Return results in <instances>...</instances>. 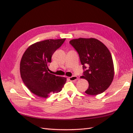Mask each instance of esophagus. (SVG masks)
Segmentation results:
<instances>
[{"label": "esophagus", "instance_id": "obj_1", "mask_svg": "<svg viewBox=\"0 0 133 133\" xmlns=\"http://www.w3.org/2000/svg\"><path fill=\"white\" fill-rule=\"evenodd\" d=\"M69 79L70 81H76L77 79H78V77H77V76H72V77H69Z\"/></svg>", "mask_w": 133, "mask_h": 133}]
</instances>
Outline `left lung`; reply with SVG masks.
Listing matches in <instances>:
<instances>
[{
    "label": "left lung",
    "mask_w": 133,
    "mask_h": 133,
    "mask_svg": "<svg viewBox=\"0 0 133 133\" xmlns=\"http://www.w3.org/2000/svg\"><path fill=\"white\" fill-rule=\"evenodd\" d=\"M70 43L77 51L83 69L81 78L89 82L85 92L95 95L101 94L111 84L114 76V67L110 51L102 42L95 38L72 39Z\"/></svg>",
    "instance_id": "8db88e82"
}]
</instances>
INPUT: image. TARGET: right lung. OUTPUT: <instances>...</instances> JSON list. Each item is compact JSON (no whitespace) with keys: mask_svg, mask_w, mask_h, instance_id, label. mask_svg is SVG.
<instances>
[{"mask_svg":"<svg viewBox=\"0 0 133 133\" xmlns=\"http://www.w3.org/2000/svg\"><path fill=\"white\" fill-rule=\"evenodd\" d=\"M64 39H48L34 43L25 51L20 63L23 82L30 91L39 97L47 98L60 92L67 79L49 72L48 65L54 52L60 47Z\"/></svg>","mask_w":133,"mask_h":133,"instance_id":"add662e5","label":"right lung"}]
</instances>
